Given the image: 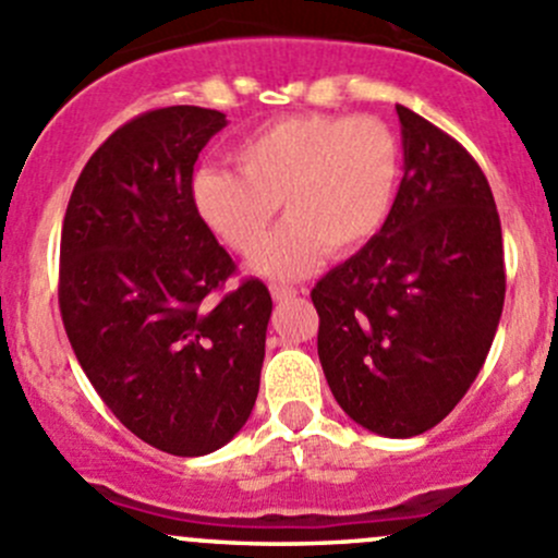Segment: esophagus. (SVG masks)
<instances>
[{"label": "esophagus", "mask_w": 558, "mask_h": 558, "mask_svg": "<svg viewBox=\"0 0 558 558\" xmlns=\"http://www.w3.org/2000/svg\"><path fill=\"white\" fill-rule=\"evenodd\" d=\"M269 294H272L275 302H289L296 296V289H291V286H269Z\"/></svg>", "instance_id": "esophagus-1"}]
</instances>
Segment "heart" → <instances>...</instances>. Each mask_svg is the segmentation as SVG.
I'll return each instance as SVG.
<instances>
[{"mask_svg":"<svg viewBox=\"0 0 558 558\" xmlns=\"http://www.w3.org/2000/svg\"><path fill=\"white\" fill-rule=\"evenodd\" d=\"M238 172L202 167L191 178L199 221L232 247L253 253L277 202L290 221L253 256L251 269L294 280L320 256H351L373 243L397 199L402 154L373 116L302 112L269 121L232 150Z\"/></svg>","mask_w":558,"mask_h":558,"instance_id":"obj_1","label":"heart"}]
</instances>
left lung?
<instances>
[{
  "label": "left lung",
  "instance_id": "1",
  "mask_svg": "<svg viewBox=\"0 0 558 558\" xmlns=\"http://www.w3.org/2000/svg\"><path fill=\"white\" fill-rule=\"evenodd\" d=\"M404 174L378 238L313 289L318 359L364 429L415 437L459 404L505 305L502 227L477 161L397 105Z\"/></svg>",
  "mask_w": 558,
  "mask_h": 558
}]
</instances>
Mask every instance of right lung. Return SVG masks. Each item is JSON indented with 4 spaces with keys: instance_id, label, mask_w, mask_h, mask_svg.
Segmentation results:
<instances>
[{
    "instance_id": "obj_1",
    "label": "right lung",
    "mask_w": 558,
    "mask_h": 558,
    "mask_svg": "<svg viewBox=\"0 0 558 558\" xmlns=\"http://www.w3.org/2000/svg\"><path fill=\"white\" fill-rule=\"evenodd\" d=\"M227 126L174 105L110 134L72 189L59 307L83 373L132 435L205 456L245 426L272 296L262 280L218 294L234 262L199 221L191 174Z\"/></svg>"
}]
</instances>
